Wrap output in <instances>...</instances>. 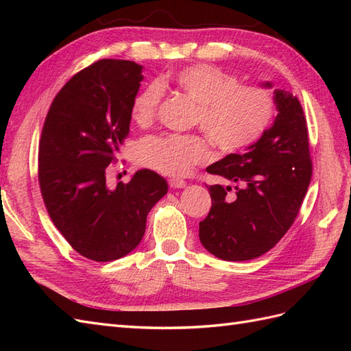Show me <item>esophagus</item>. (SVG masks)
<instances>
[{
  "label": "esophagus",
  "mask_w": 351,
  "mask_h": 351,
  "mask_svg": "<svg viewBox=\"0 0 351 351\" xmlns=\"http://www.w3.org/2000/svg\"><path fill=\"white\" fill-rule=\"evenodd\" d=\"M169 185L171 189H184L187 187V182L182 180H176V178H171V180H169Z\"/></svg>",
  "instance_id": "1"
}]
</instances>
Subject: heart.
<instances>
[{
  "label": "heart",
  "instance_id": "b5f03b06",
  "mask_svg": "<svg viewBox=\"0 0 351 351\" xmlns=\"http://www.w3.org/2000/svg\"><path fill=\"white\" fill-rule=\"evenodd\" d=\"M173 84L197 102L195 123L223 152L247 147L263 136L274 116V98L259 86H240L235 77L211 64H193L170 80L151 83L136 95L131 106L134 122L149 125L156 114L164 86ZM210 158L205 138L195 134H161L140 141L137 160L167 176H185Z\"/></svg>",
  "mask_w": 351,
  "mask_h": 351
}]
</instances>
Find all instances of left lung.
<instances>
[{"instance_id":"1","label":"left lung","mask_w":351,"mask_h":351,"mask_svg":"<svg viewBox=\"0 0 351 351\" xmlns=\"http://www.w3.org/2000/svg\"><path fill=\"white\" fill-rule=\"evenodd\" d=\"M273 95L278 116L256 143L206 167L208 173L235 182L234 189L208 187L213 206L199 223L200 243L220 259L249 261L274 247L294 223L309 187L312 161L303 108L293 93L276 88Z\"/></svg>"}]
</instances>
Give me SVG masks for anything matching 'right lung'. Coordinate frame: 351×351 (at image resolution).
Here are the masks:
<instances>
[{"instance_id":"1","label":"right lung","mask_w":351,"mask_h":351,"mask_svg":"<svg viewBox=\"0 0 351 351\" xmlns=\"http://www.w3.org/2000/svg\"><path fill=\"white\" fill-rule=\"evenodd\" d=\"M143 66L104 58L73 75L52 101L39 143V185L49 217L81 256L128 255L167 182L149 169L110 189L108 164L130 132Z\"/></svg>"}]
</instances>
